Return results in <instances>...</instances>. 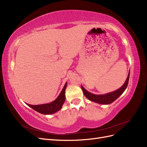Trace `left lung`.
<instances>
[{
  "label": "left lung",
  "instance_id": "obj_1",
  "mask_svg": "<svg viewBox=\"0 0 147 147\" xmlns=\"http://www.w3.org/2000/svg\"><path fill=\"white\" fill-rule=\"evenodd\" d=\"M129 74L130 72H129L127 78L123 85L121 88H119L118 90L113 92L107 93V94L103 95H96L88 92L82 86V89L83 90V94L91 101L94 102H96V103L100 104H110L111 103H112V102H114L117 99H118V97L123 94L124 90L126 89L129 82Z\"/></svg>",
  "mask_w": 147,
  "mask_h": 147
}]
</instances>
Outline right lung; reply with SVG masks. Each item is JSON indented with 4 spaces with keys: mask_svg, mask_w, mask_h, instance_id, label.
Wrapping results in <instances>:
<instances>
[{
    "mask_svg": "<svg viewBox=\"0 0 147 147\" xmlns=\"http://www.w3.org/2000/svg\"><path fill=\"white\" fill-rule=\"evenodd\" d=\"M67 83H65L63 90L61 91L58 97H57L56 100L53 101L51 103L36 105H30L28 104H26L40 113L44 115H50L55 113L62 108V106H63L65 101V91Z\"/></svg>",
    "mask_w": 147,
    "mask_h": 147,
    "instance_id": "1",
    "label": "right lung"
}]
</instances>
